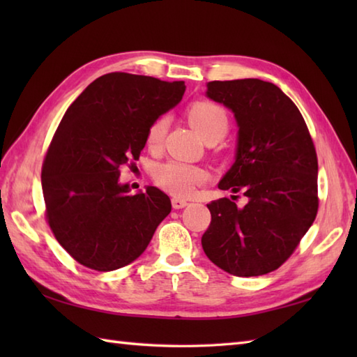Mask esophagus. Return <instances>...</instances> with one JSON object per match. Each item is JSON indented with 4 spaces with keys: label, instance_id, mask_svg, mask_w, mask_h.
<instances>
[{
    "label": "esophagus",
    "instance_id": "esophagus-1",
    "mask_svg": "<svg viewBox=\"0 0 357 357\" xmlns=\"http://www.w3.org/2000/svg\"><path fill=\"white\" fill-rule=\"evenodd\" d=\"M187 201L185 199H179V198H173L172 199V206H173V208H176V210H179V208H184L185 206H187Z\"/></svg>",
    "mask_w": 357,
    "mask_h": 357
}]
</instances>
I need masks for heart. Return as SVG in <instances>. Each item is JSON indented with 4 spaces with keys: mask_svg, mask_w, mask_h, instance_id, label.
Instances as JSON below:
<instances>
[{
    "mask_svg": "<svg viewBox=\"0 0 357 357\" xmlns=\"http://www.w3.org/2000/svg\"><path fill=\"white\" fill-rule=\"evenodd\" d=\"M188 123L198 132L202 139H221L229 132V115L225 109L213 101H196L187 109ZM169 116H158L147 128V146L158 149L162 146L167 130H169ZM153 181L158 187L173 196H190L195 188L207 181V172L199 165L169 161L158 164L153 169Z\"/></svg>",
    "mask_w": 357,
    "mask_h": 357,
    "instance_id": "obj_1",
    "label": "heart"
}]
</instances>
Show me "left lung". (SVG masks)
<instances>
[{
	"instance_id": "1",
	"label": "left lung",
	"mask_w": 357,
	"mask_h": 357,
	"mask_svg": "<svg viewBox=\"0 0 357 357\" xmlns=\"http://www.w3.org/2000/svg\"><path fill=\"white\" fill-rule=\"evenodd\" d=\"M207 96L229 107L239 127L236 161L218 187L242 192L248 202L242 208L229 198L207 204L211 222L202 248L230 275H267L293 255L317 215L312 135L296 104L271 82L211 81Z\"/></svg>"
}]
</instances>
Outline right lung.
Listing matches in <instances>:
<instances>
[{
	"label": "right lung",
	"instance_id": "right-lung-1",
	"mask_svg": "<svg viewBox=\"0 0 357 357\" xmlns=\"http://www.w3.org/2000/svg\"><path fill=\"white\" fill-rule=\"evenodd\" d=\"M184 92V81L112 72L64 113L41 170L45 221L84 267L112 271L133 262L170 213V198L156 187L128 193L119 167L139 159L149 126Z\"/></svg>",
	"mask_w": 357,
	"mask_h": 357
}]
</instances>
